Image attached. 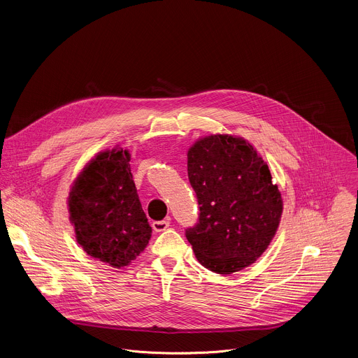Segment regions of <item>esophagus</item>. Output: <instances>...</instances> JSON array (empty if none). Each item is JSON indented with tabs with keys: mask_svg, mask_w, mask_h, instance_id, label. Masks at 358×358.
<instances>
[{
	"mask_svg": "<svg viewBox=\"0 0 358 358\" xmlns=\"http://www.w3.org/2000/svg\"><path fill=\"white\" fill-rule=\"evenodd\" d=\"M170 227V220H162V221H153L152 222V228L156 231V232H162L164 229H167Z\"/></svg>",
	"mask_w": 358,
	"mask_h": 358,
	"instance_id": "1",
	"label": "esophagus"
}]
</instances>
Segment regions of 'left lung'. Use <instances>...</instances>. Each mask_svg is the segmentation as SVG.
I'll use <instances>...</instances> for the list:
<instances>
[{"label": "left lung", "instance_id": "left-lung-1", "mask_svg": "<svg viewBox=\"0 0 358 358\" xmlns=\"http://www.w3.org/2000/svg\"><path fill=\"white\" fill-rule=\"evenodd\" d=\"M187 156L201 213L185 235L198 262L222 275L252 266L275 236L284 210L267 162L231 134L205 136Z\"/></svg>", "mask_w": 358, "mask_h": 358}]
</instances>
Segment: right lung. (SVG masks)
Returning a JSON list of instances; mask_svg holds the SVG:
<instances>
[{"mask_svg": "<svg viewBox=\"0 0 358 358\" xmlns=\"http://www.w3.org/2000/svg\"><path fill=\"white\" fill-rule=\"evenodd\" d=\"M130 159V152L119 145L96 153L74 178L68 196L77 243L115 268L131 264L152 236Z\"/></svg>", "mask_w": 358, "mask_h": 358, "instance_id": "obj_1", "label": "right lung"}]
</instances>
